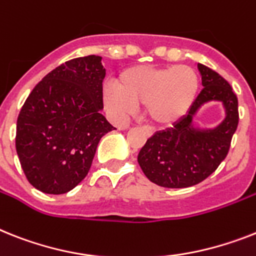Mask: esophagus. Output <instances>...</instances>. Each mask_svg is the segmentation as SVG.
<instances>
[{
	"label": "esophagus",
	"instance_id": "1",
	"mask_svg": "<svg viewBox=\"0 0 256 256\" xmlns=\"http://www.w3.org/2000/svg\"><path fill=\"white\" fill-rule=\"evenodd\" d=\"M146 132H148V136H152V134H153V130H152L150 128H146Z\"/></svg>",
	"mask_w": 256,
	"mask_h": 256
}]
</instances>
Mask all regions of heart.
I'll use <instances>...</instances> for the list:
<instances>
[{"mask_svg": "<svg viewBox=\"0 0 256 256\" xmlns=\"http://www.w3.org/2000/svg\"><path fill=\"white\" fill-rule=\"evenodd\" d=\"M199 92V76L191 66L137 65L120 73L103 92L106 106L119 115L144 107L152 123L166 126L184 115Z\"/></svg>", "mask_w": 256, "mask_h": 256, "instance_id": "obj_1", "label": "heart"}]
</instances>
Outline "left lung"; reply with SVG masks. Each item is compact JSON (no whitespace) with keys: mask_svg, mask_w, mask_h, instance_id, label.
<instances>
[{"mask_svg":"<svg viewBox=\"0 0 256 256\" xmlns=\"http://www.w3.org/2000/svg\"><path fill=\"white\" fill-rule=\"evenodd\" d=\"M198 69L204 88L188 112L171 128L148 138L137 157L146 178L166 188L191 187L208 178L228 156L237 130L238 99L229 82L206 65L198 64ZM212 100L223 103L226 119L214 128H198L193 116Z\"/></svg>","mask_w":256,"mask_h":256,"instance_id":"obj_1","label":"left lung"}]
</instances>
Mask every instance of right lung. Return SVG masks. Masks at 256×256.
<instances>
[{
	"label": "right lung",
	"instance_id": "1",
	"mask_svg": "<svg viewBox=\"0 0 256 256\" xmlns=\"http://www.w3.org/2000/svg\"><path fill=\"white\" fill-rule=\"evenodd\" d=\"M102 57H78L50 72L23 104L16 148L27 180L39 191L61 195L81 183L99 140L116 130L103 110Z\"/></svg>",
	"mask_w": 256,
	"mask_h": 256
}]
</instances>
